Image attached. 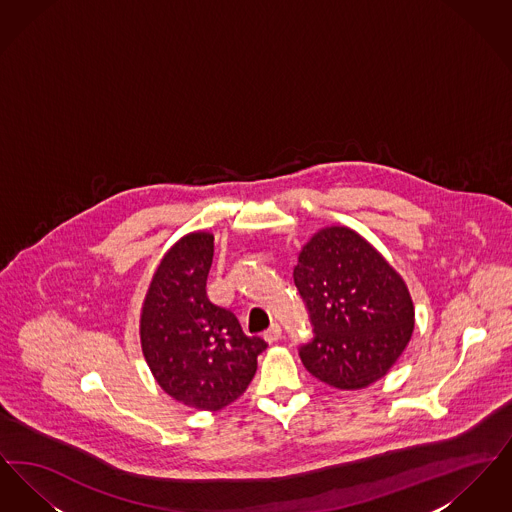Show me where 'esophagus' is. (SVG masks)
Returning <instances> with one entry per match:
<instances>
[{
  "mask_svg": "<svg viewBox=\"0 0 512 512\" xmlns=\"http://www.w3.org/2000/svg\"><path fill=\"white\" fill-rule=\"evenodd\" d=\"M263 338H265V341H268V343H274V341L280 340V338H282V328H280L276 322L270 324V328L263 334Z\"/></svg>",
  "mask_w": 512,
  "mask_h": 512,
  "instance_id": "obj_1",
  "label": "esophagus"
}]
</instances>
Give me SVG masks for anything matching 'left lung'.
Listing matches in <instances>:
<instances>
[{
	"instance_id": "left-lung-1",
	"label": "left lung",
	"mask_w": 512,
	"mask_h": 512,
	"mask_svg": "<svg viewBox=\"0 0 512 512\" xmlns=\"http://www.w3.org/2000/svg\"><path fill=\"white\" fill-rule=\"evenodd\" d=\"M315 338L301 345L305 368L338 390H363L397 363L414 330L401 274L361 234L326 226L303 245L293 268Z\"/></svg>"
}]
</instances>
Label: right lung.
Returning <instances> with one entry per match:
<instances>
[{
    "mask_svg": "<svg viewBox=\"0 0 512 512\" xmlns=\"http://www.w3.org/2000/svg\"><path fill=\"white\" fill-rule=\"evenodd\" d=\"M215 236L190 232L163 255L147 288L140 341L155 382L197 411H220L251 384L267 341L207 297Z\"/></svg>",
    "mask_w": 512,
    "mask_h": 512,
    "instance_id": "1",
    "label": "right lung"
}]
</instances>
